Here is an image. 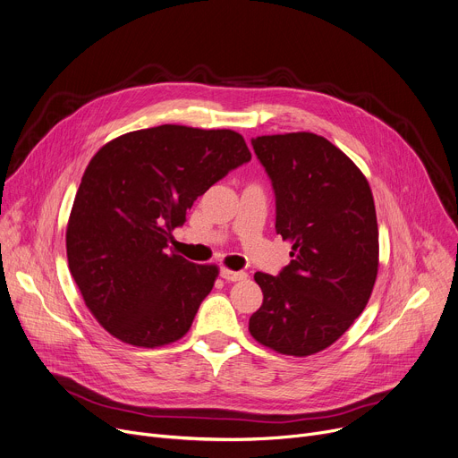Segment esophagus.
Masks as SVG:
<instances>
[{
  "label": "esophagus",
  "mask_w": 458,
  "mask_h": 458,
  "mask_svg": "<svg viewBox=\"0 0 458 458\" xmlns=\"http://www.w3.org/2000/svg\"><path fill=\"white\" fill-rule=\"evenodd\" d=\"M221 276L225 278V280H228V282H239V280H245L247 278V273H243V271H232V269H223L221 271Z\"/></svg>",
  "instance_id": "1"
}]
</instances>
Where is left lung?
Masks as SVG:
<instances>
[{
  "label": "left lung",
  "mask_w": 458,
  "mask_h": 458,
  "mask_svg": "<svg viewBox=\"0 0 458 458\" xmlns=\"http://www.w3.org/2000/svg\"><path fill=\"white\" fill-rule=\"evenodd\" d=\"M252 147L276 195V233L292 243L278 276L256 273L263 302L252 338L287 356L340 340L362 314L378 273V226L364 173L310 131L261 135Z\"/></svg>",
  "instance_id": "1"
}]
</instances>
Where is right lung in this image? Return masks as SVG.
Returning <instances> with one entry per match:
<instances>
[{
  "label": "right lung",
  "instance_id": "obj_1",
  "mask_svg": "<svg viewBox=\"0 0 458 458\" xmlns=\"http://www.w3.org/2000/svg\"><path fill=\"white\" fill-rule=\"evenodd\" d=\"M250 161L243 135L163 124L120 135L89 161L66 225L68 269L116 340L156 349L187 334L216 266L166 252L200 195Z\"/></svg>",
  "mask_w": 458,
  "mask_h": 458
}]
</instances>
